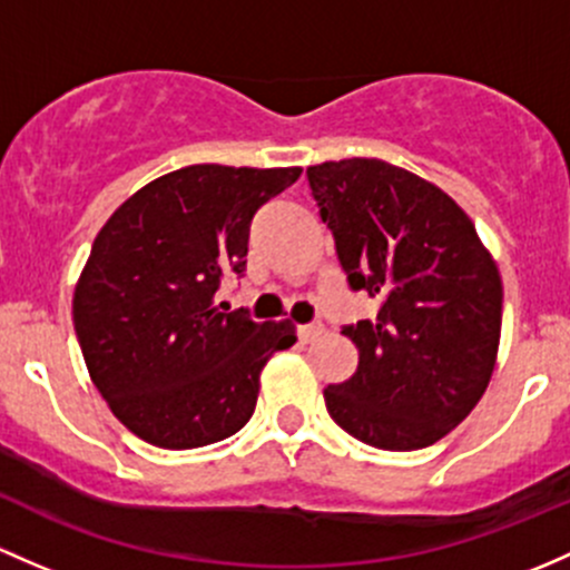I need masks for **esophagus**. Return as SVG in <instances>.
Returning a JSON list of instances; mask_svg holds the SVG:
<instances>
[{"instance_id":"34e87169","label":"esophagus","mask_w":570,"mask_h":570,"mask_svg":"<svg viewBox=\"0 0 570 570\" xmlns=\"http://www.w3.org/2000/svg\"><path fill=\"white\" fill-rule=\"evenodd\" d=\"M322 331H325V327H322L320 322H314V325H301V327H297V335H301L303 344H308V341H314L316 335H322Z\"/></svg>"}]
</instances>
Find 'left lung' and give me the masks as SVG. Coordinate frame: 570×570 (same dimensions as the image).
Here are the masks:
<instances>
[{
    "mask_svg": "<svg viewBox=\"0 0 570 570\" xmlns=\"http://www.w3.org/2000/svg\"><path fill=\"white\" fill-rule=\"evenodd\" d=\"M355 292L380 297L376 320L344 325L357 368L325 387L346 434L382 451H417L481 401L502 325L500 269L445 190L376 158L305 171Z\"/></svg>",
    "mask_w": 570,
    "mask_h": 570,
    "instance_id": "obj_1",
    "label": "left lung"
}]
</instances>
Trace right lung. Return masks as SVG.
Here are the masks:
<instances>
[{
    "label": "right lung",
    "instance_id": "obj_1",
    "mask_svg": "<svg viewBox=\"0 0 570 570\" xmlns=\"http://www.w3.org/2000/svg\"><path fill=\"white\" fill-rule=\"evenodd\" d=\"M289 169L196 164L153 179L114 209L73 295L95 387L122 426L166 451L213 445L250 421L259 374L297 341L215 303L243 275L256 209L301 177Z\"/></svg>",
    "mask_w": 570,
    "mask_h": 570
}]
</instances>
